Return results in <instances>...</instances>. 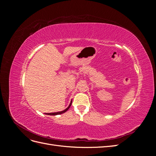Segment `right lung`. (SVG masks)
I'll list each match as a JSON object with an SVG mask.
<instances>
[{"label": "right lung", "instance_id": "add662e5", "mask_svg": "<svg viewBox=\"0 0 156 156\" xmlns=\"http://www.w3.org/2000/svg\"><path fill=\"white\" fill-rule=\"evenodd\" d=\"M72 101H71V103H70V104H69V105L68 106V108H66L65 110H64V111H60V112H51V113H45L46 115H60V114H62V113H64L65 112H66L68 109H69V108L70 107V106H71V105H72Z\"/></svg>", "mask_w": 156, "mask_h": 156}]
</instances>
